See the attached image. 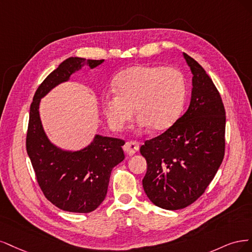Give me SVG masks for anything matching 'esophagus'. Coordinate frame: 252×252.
I'll list each match as a JSON object with an SVG mask.
<instances>
[{
    "instance_id": "34e87169",
    "label": "esophagus",
    "mask_w": 252,
    "mask_h": 252,
    "mask_svg": "<svg viewBox=\"0 0 252 252\" xmlns=\"http://www.w3.org/2000/svg\"><path fill=\"white\" fill-rule=\"evenodd\" d=\"M125 150L129 154V155H134L136 152L139 151V144L136 141H128L125 144Z\"/></svg>"
}]
</instances>
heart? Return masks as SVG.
<instances>
[{"instance_id": "1", "label": "heart", "mask_w": 252, "mask_h": 252, "mask_svg": "<svg viewBox=\"0 0 252 252\" xmlns=\"http://www.w3.org/2000/svg\"><path fill=\"white\" fill-rule=\"evenodd\" d=\"M115 92L104 94L102 110L109 126L119 131L132 118L134 107L141 127L165 129L179 116L185 95L184 78L173 67L133 66L113 80Z\"/></svg>"}]
</instances>
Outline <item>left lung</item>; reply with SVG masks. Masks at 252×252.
<instances>
[{"label": "left lung", "instance_id": "obj_1", "mask_svg": "<svg viewBox=\"0 0 252 252\" xmlns=\"http://www.w3.org/2000/svg\"><path fill=\"white\" fill-rule=\"evenodd\" d=\"M189 67L191 96L183 116L140 148L148 170L142 185L158 207L177 210L190 205L205 191L225 152V109L205 70L183 52Z\"/></svg>", "mask_w": 252, "mask_h": 252}]
</instances>
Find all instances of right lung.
<instances>
[{"instance_id": "obj_1", "label": "right lung", "mask_w": 252, "mask_h": 252, "mask_svg": "<svg viewBox=\"0 0 252 252\" xmlns=\"http://www.w3.org/2000/svg\"><path fill=\"white\" fill-rule=\"evenodd\" d=\"M103 62L77 56L63 61L37 88L30 105L27 154L45 197L64 212L87 214L101 204L113 167L125 159V141L96 134L82 150L61 149L50 141L43 127L40 99L84 66L94 69Z\"/></svg>"}]
</instances>
